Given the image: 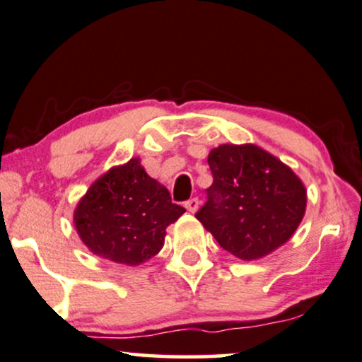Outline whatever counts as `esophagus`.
I'll use <instances>...</instances> for the list:
<instances>
[{
    "label": "esophagus",
    "mask_w": 362,
    "mask_h": 362,
    "mask_svg": "<svg viewBox=\"0 0 362 362\" xmlns=\"http://www.w3.org/2000/svg\"><path fill=\"white\" fill-rule=\"evenodd\" d=\"M198 206H200V200H198V198H190V200L185 202V208L190 213H195L198 210Z\"/></svg>",
    "instance_id": "esophagus-1"
}]
</instances>
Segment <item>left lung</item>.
<instances>
[{
    "mask_svg": "<svg viewBox=\"0 0 362 362\" xmlns=\"http://www.w3.org/2000/svg\"><path fill=\"white\" fill-rule=\"evenodd\" d=\"M213 183L197 220L243 261L264 257L297 230L307 206L302 180L254 144H223L208 154Z\"/></svg>",
    "mask_w": 362,
    "mask_h": 362,
    "instance_id": "obj_1",
    "label": "left lung"
}]
</instances>
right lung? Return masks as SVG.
Masks as SVG:
<instances>
[{"label": "right lung", "mask_w": 362, "mask_h": 362, "mask_svg": "<svg viewBox=\"0 0 362 362\" xmlns=\"http://www.w3.org/2000/svg\"><path fill=\"white\" fill-rule=\"evenodd\" d=\"M183 211L185 208L172 203L169 190L151 179L136 157L91 183L75 208L74 223L81 241L96 256L139 266L160 251L165 228Z\"/></svg>", "instance_id": "add662e5"}]
</instances>
